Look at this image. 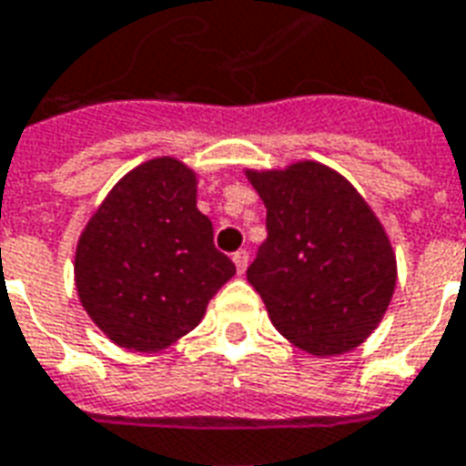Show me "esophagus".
Masks as SVG:
<instances>
[{"instance_id": "obj_1", "label": "esophagus", "mask_w": 466, "mask_h": 466, "mask_svg": "<svg viewBox=\"0 0 466 466\" xmlns=\"http://www.w3.org/2000/svg\"><path fill=\"white\" fill-rule=\"evenodd\" d=\"M234 264H237V271L239 274H244V268L249 267V251L247 249H239V251H234Z\"/></svg>"}]
</instances>
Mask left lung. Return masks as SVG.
<instances>
[{
	"label": "left lung",
	"instance_id": "obj_1",
	"mask_svg": "<svg viewBox=\"0 0 466 466\" xmlns=\"http://www.w3.org/2000/svg\"><path fill=\"white\" fill-rule=\"evenodd\" d=\"M247 177L267 205V239L247 279L279 333L313 356L363 343L395 289V257L370 207L319 163Z\"/></svg>",
	"mask_w": 466,
	"mask_h": 466
}]
</instances>
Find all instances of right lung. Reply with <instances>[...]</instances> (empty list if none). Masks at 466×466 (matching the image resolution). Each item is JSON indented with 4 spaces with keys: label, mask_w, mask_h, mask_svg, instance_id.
I'll list each match as a JSON object with an SVG mask.
<instances>
[{
    "label": "right lung",
    "mask_w": 466,
    "mask_h": 466,
    "mask_svg": "<svg viewBox=\"0 0 466 466\" xmlns=\"http://www.w3.org/2000/svg\"><path fill=\"white\" fill-rule=\"evenodd\" d=\"M234 271L198 209L195 175L172 157L127 172L76 249L84 309L113 343L140 353L195 329Z\"/></svg>",
    "instance_id": "add662e5"
}]
</instances>
